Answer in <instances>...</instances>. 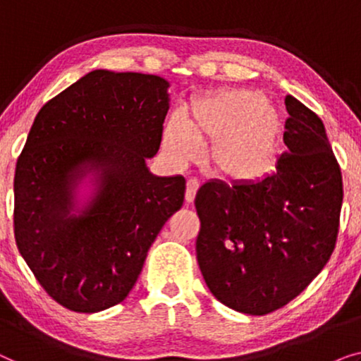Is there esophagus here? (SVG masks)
Listing matches in <instances>:
<instances>
[{
    "label": "esophagus",
    "mask_w": 361,
    "mask_h": 361,
    "mask_svg": "<svg viewBox=\"0 0 361 361\" xmlns=\"http://www.w3.org/2000/svg\"><path fill=\"white\" fill-rule=\"evenodd\" d=\"M197 190H199V180L197 179H189L187 180V189H185V202H194Z\"/></svg>",
    "instance_id": "1"
}]
</instances>
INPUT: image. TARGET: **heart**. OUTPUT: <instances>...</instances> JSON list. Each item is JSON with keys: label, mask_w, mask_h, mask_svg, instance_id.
I'll return each mask as SVG.
<instances>
[{"label": "heart", "mask_w": 361, "mask_h": 361, "mask_svg": "<svg viewBox=\"0 0 361 361\" xmlns=\"http://www.w3.org/2000/svg\"><path fill=\"white\" fill-rule=\"evenodd\" d=\"M283 115L259 92L225 90L205 97L192 116L174 115L164 130V147L172 161L185 164L212 142L207 164L233 184H255L273 172L278 161Z\"/></svg>", "instance_id": "b5f03b06"}]
</instances>
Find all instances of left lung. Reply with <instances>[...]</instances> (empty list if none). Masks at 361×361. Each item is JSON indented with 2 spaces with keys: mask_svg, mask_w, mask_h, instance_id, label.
<instances>
[{
  "mask_svg": "<svg viewBox=\"0 0 361 361\" xmlns=\"http://www.w3.org/2000/svg\"><path fill=\"white\" fill-rule=\"evenodd\" d=\"M276 171L255 184L209 180L195 195L197 261L210 293L250 315L274 312L302 293L330 259L343 200L342 172L324 123L286 97Z\"/></svg>",
  "mask_w": 361,
  "mask_h": 361,
  "instance_id": "1",
  "label": "left lung"
}]
</instances>
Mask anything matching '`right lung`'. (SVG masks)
<instances>
[{"mask_svg": "<svg viewBox=\"0 0 361 361\" xmlns=\"http://www.w3.org/2000/svg\"><path fill=\"white\" fill-rule=\"evenodd\" d=\"M169 82L93 71L39 110L14 174V238L46 293L73 312L120 304L184 204L182 176L151 174ZM92 175V197L76 189Z\"/></svg>", "mask_w": 361, "mask_h": 361, "instance_id": "add662e5", "label": "right lung"}]
</instances>
